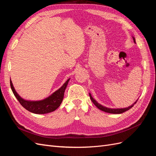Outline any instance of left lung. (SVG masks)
Segmentation results:
<instances>
[{"instance_id": "left-lung-1", "label": "left lung", "mask_w": 156, "mask_h": 156, "mask_svg": "<svg viewBox=\"0 0 156 156\" xmlns=\"http://www.w3.org/2000/svg\"><path fill=\"white\" fill-rule=\"evenodd\" d=\"M133 41L135 43V37H133ZM89 96H90V98L91 101L93 102V103L94 105H95L99 109H100L101 111H103L104 112H108V113H112V114H121V113L122 112H124L127 111H128L129 109H130L131 108H132L133 107V105L135 104V103H136V101H137V100H136L134 103H133L131 105H130L129 107H126V108H108V107H104L102 105L100 104V103H98L94 99L92 98L91 94L89 93Z\"/></svg>"}]
</instances>
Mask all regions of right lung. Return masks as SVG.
Wrapping results in <instances>:
<instances>
[{"mask_svg":"<svg viewBox=\"0 0 156 156\" xmlns=\"http://www.w3.org/2000/svg\"><path fill=\"white\" fill-rule=\"evenodd\" d=\"M70 79H68L58 90L44 100L40 101H29L22 98L16 91L10 79V87L14 96L21 105L29 111L35 114H46L55 111L62 103L65 90Z\"/></svg>","mask_w":156,"mask_h":156,"instance_id":"right-lung-1","label":"right lung"}]
</instances>
